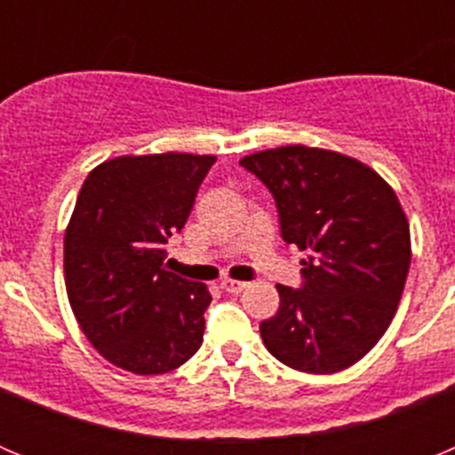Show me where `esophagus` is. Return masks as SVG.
Instances as JSON below:
<instances>
[{"label": "esophagus", "mask_w": 455, "mask_h": 455, "mask_svg": "<svg viewBox=\"0 0 455 455\" xmlns=\"http://www.w3.org/2000/svg\"><path fill=\"white\" fill-rule=\"evenodd\" d=\"M220 287H223L225 291L239 293L248 287V283H241V280H230V277H228V280H223V283H220Z\"/></svg>", "instance_id": "obj_1"}]
</instances>
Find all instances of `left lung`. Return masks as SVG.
I'll use <instances>...</instances> for the list:
<instances>
[{
	"label": "left lung",
	"instance_id": "8db88e82",
	"mask_svg": "<svg viewBox=\"0 0 455 455\" xmlns=\"http://www.w3.org/2000/svg\"><path fill=\"white\" fill-rule=\"evenodd\" d=\"M275 200L287 243L307 251L300 289L277 284L259 323L275 360L337 373L363 360L392 323L410 268V225L394 188L353 156L307 146L241 159Z\"/></svg>",
	"mask_w": 455,
	"mask_h": 455
}]
</instances>
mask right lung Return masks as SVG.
Wrapping results in <instances>:
<instances>
[{
    "instance_id": "obj_1",
    "label": "right lung",
    "mask_w": 455,
    "mask_h": 455,
    "mask_svg": "<svg viewBox=\"0 0 455 455\" xmlns=\"http://www.w3.org/2000/svg\"><path fill=\"white\" fill-rule=\"evenodd\" d=\"M216 156H116L88 172L63 239L70 307L100 355L156 376L203 344L212 293L166 271V243L191 214Z\"/></svg>"
}]
</instances>
